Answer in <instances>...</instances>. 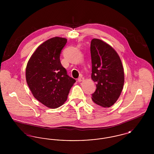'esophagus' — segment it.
<instances>
[{"label": "esophagus", "mask_w": 154, "mask_h": 154, "mask_svg": "<svg viewBox=\"0 0 154 154\" xmlns=\"http://www.w3.org/2000/svg\"><path fill=\"white\" fill-rule=\"evenodd\" d=\"M84 80V78L83 77H80L78 79L79 82H81V81H83Z\"/></svg>", "instance_id": "esophagus-1"}]
</instances>
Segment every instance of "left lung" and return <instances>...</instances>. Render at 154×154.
Wrapping results in <instances>:
<instances>
[{"mask_svg": "<svg viewBox=\"0 0 154 154\" xmlns=\"http://www.w3.org/2000/svg\"><path fill=\"white\" fill-rule=\"evenodd\" d=\"M91 79L96 86L92 105L97 108L110 107L117 101L124 84L121 60L110 45L98 38L91 41Z\"/></svg>", "mask_w": 154, "mask_h": 154, "instance_id": "8db88e82", "label": "left lung"}]
</instances>
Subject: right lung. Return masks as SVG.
<instances>
[{
    "mask_svg": "<svg viewBox=\"0 0 154 154\" xmlns=\"http://www.w3.org/2000/svg\"><path fill=\"white\" fill-rule=\"evenodd\" d=\"M66 38L54 37L40 44L30 57L25 77L33 96L45 106L57 109L64 104L75 80L60 62Z\"/></svg>",
    "mask_w": 154,
    "mask_h": 154,
    "instance_id": "1",
    "label": "right lung"
}]
</instances>
